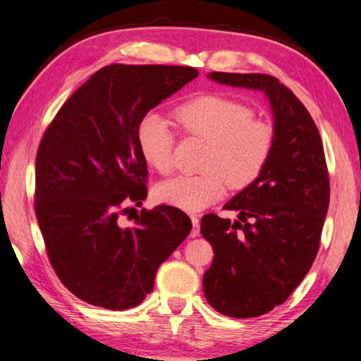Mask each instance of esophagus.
Listing matches in <instances>:
<instances>
[{
  "label": "esophagus",
  "mask_w": 361,
  "mask_h": 361,
  "mask_svg": "<svg viewBox=\"0 0 361 361\" xmlns=\"http://www.w3.org/2000/svg\"><path fill=\"white\" fill-rule=\"evenodd\" d=\"M190 219H192V226H193L190 236L197 238L198 233H200V218H198L197 215H190Z\"/></svg>",
  "instance_id": "34e87169"
}]
</instances>
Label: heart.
I'll list each match as a JSON object with an SVG mask.
<instances>
[{
    "label": "heart",
    "mask_w": 361,
    "mask_h": 361,
    "mask_svg": "<svg viewBox=\"0 0 361 361\" xmlns=\"http://www.w3.org/2000/svg\"><path fill=\"white\" fill-rule=\"evenodd\" d=\"M177 118L192 137L210 143L197 176H177L156 185V200L185 212H200L221 200L228 190L252 185L275 149V128L254 118L252 107L233 97L205 94L185 102ZM138 146L151 168L174 169V132L163 116L149 112L138 125Z\"/></svg>",
    "instance_id": "obj_1"
}]
</instances>
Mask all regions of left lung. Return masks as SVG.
<instances>
[{
    "mask_svg": "<svg viewBox=\"0 0 361 361\" xmlns=\"http://www.w3.org/2000/svg\"><path fill=\"white\" fill-rule=\"evenodd\" d=\"M213 81L267 96L274 114L275 149L252 185L224 208L238 219L208 213L202 236L213 262L203 293L224 316L257 317L288 300L319 250L331 184L319 130L288 87L262 73H210Z\"/></svg>",
    "mask_w": 361,
    "mask_h": 361,
    "instance_id": "obj_1",
    "label": "left lung"
}]
</instances>
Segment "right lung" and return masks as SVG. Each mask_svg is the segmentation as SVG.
<instances>
[{"instance_id": "right-lung-1", "label": "right lung", "mask_w": 361, "mask_h": 361, "mask_svg": "<svg viewBox=\"0 0 361 361\" xmlns=\"http://www.w3.org/2000/svg\"><path fill=\"white\" fill-rule=\"evenodd\" d=\"M198 76L190 66L109 65L61 106L35 158V216L47 255L68 290L123 311L153 291L158 267L189 236L190 218L159 205L120 226L148 195L138 125Z\"/></svg>"}]
</instances>
